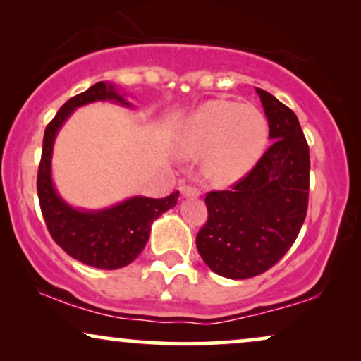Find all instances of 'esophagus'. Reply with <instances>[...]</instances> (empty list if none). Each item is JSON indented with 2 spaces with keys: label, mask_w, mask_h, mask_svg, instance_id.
Segmentation results:
<instances>
[{
  "label": "esophagus",
  "mask_w": 361,
  "mask_h": 361,
  "mask_svg": "<svg viewBox=\"0 0 361 361\" xmlns=\"http://www.w3.org/2000/svg\"><path fill=\"white\" fill-rule=\"evenodd\" d=\"M180 195L185 197V199H189V197H199L200 190L194 185H182L180 187Z\"/></svg>",
  "instance_id": "obj_1"
}]
</instances>
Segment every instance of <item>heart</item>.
Returning a JSON list of instances; mask_svg holds the SVG:
<instances>
[{
    "label": "heart",
    "instance_id": "b5f03b06",
    "mask_svg": "<svg viewBox=\"0 0 361 361\" xmlns=\"http://www.w3.org/2000/svg\"><path fill=\"white\" fill-rule=\"evenodd\" d=\"M269 136L264 113L253 105L212 100L185 118L176 136L182 156H205V172L219 184H231L253 169Z\"/></svg>",
    "mask_w": 361,
    "mask_h": 361
}]
</instances>
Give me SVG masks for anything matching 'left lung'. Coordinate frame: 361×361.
<instances>
[{
	"instance_id": "1",
	"label": "left lung",
	"mask_w": 361,
	"mask_h": 361,
	"mask_svg": "<svg viewBox=\"0 0 361 361\" xmlns=\"http://www.w3.org/2000/svg\"><path fill=\"white\" fill-rule=\"evenodd\" d=\"M273 141L263 157L228 190L205 197L209 220L197 250L214 273L255 278L278 263L298 238L309 202V146L295 113L256 88Z\"/></svg>"
}]
</instances>
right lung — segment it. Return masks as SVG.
Returning a JSON list of instances; mask_svg holds the SVG:
<instances>
[{
  "mask_svg": "<svg viewBox=\"0 0 361 361\" xmlns=\"http://www.w3.org/2000/svg\"><path fill=\"white\" fill-rule=\"evenodd\" d=\"M106 100L131 108L125 93L121 95L113 83L98 82L63 103L49 123L37 172V195L49 233L68 256L98 269H118L140 256L149 240L152 221L176 207L179 192L164 199L136 195L102 210L75 209L59 195L52 182V151L59 130L78 106Z\"/></svg>",
  "mask_w": 361,
  "mask_h": 361,
  "instance_id": "add662e5",
  "label": "right lung"
}]
</instances>
